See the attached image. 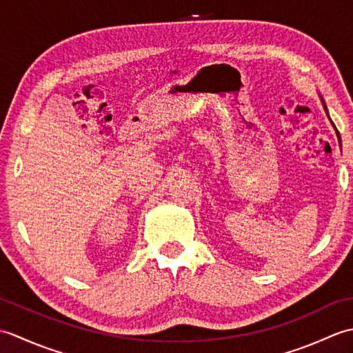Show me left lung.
Returning a JSON list of instances; mask_svg holds the SVG:
<instances>
[{
    "label": "left lung",
    "mask_w": 353,
    "mask_h": 353,
    "mask_svg": "<svg viewBox=\"0 0 353 353\" xmlns=\"http://www.w3.org/2000/svg\"><path fill=\"white\" fill-rule=\"evenodd\" d=\"M320 100H321V104H323V109H325V112H326V115H327V118H329V112H327V108H326V103H325V100H323V97L320 95ZM329 121H331V118H329ZM332 123V121H331ZM332 125H334V123H332ZM334 129H335V133H336V138H339V142H341V139H340V133H339V130H336V127L334 125Z\"/></svg>",
    "instance_id": "8db88e82"
}]
</instances>
